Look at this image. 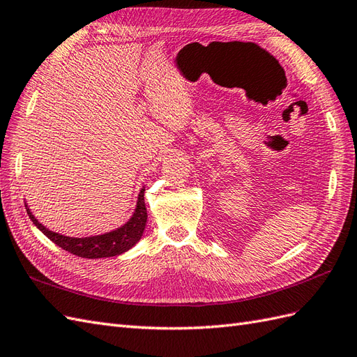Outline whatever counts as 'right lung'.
I'll use <instances>...</instances> for the list:
<instances>
[{
	"mask_svg": "<svg viewBox=\"0 0 357 357\" xmlns=\"http://www.w3.org/2000/svg\"><path fill=\"white\" fill-rule=\"evenodd\" d=\"M25 208L31 218V222L38 226V229L47 235L54 244H57L63 250L75 255V257L89 259L117 257V255H122L126 250H130L132 245H135L142 238L146 220H148V211H146L144 205V188L140 190L139 197H137L134 214L123 226L117 227V229L112 232H105L102 235L95 236H84V238H75V236H66L50 231L48 227H45L42 223H39L38 218L31 214L29 206L25 205Z\"/></svg>",
	"mask_w": 357,
	"mask_h": 357,
	"instance_id": "right-lung-1",
	"label": "right lung"
}]
</instances>
